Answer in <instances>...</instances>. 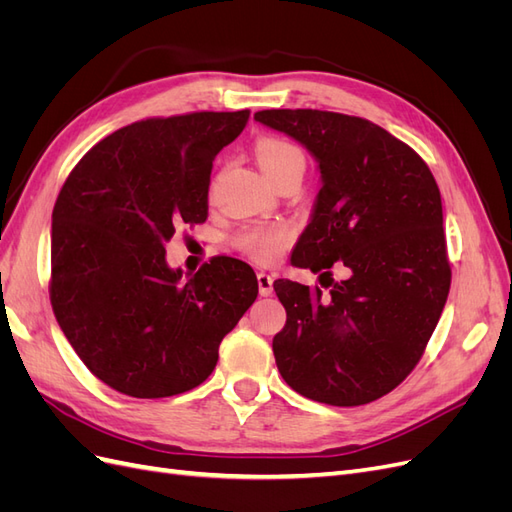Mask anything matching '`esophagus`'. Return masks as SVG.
<instances>
[{
    "instance_id": "esophagus-1",
    "label": "esophagus",
    "mask_w": 512,
    "mask_h": 512,
    "mask_svg": "<svg viewBox=\"0 0 512 512\" xmlns=\"http://www.w3.org/2000/svg\"><path fill=\"white\" fill-rule=\"evenodd\" d=\"M256 277H258V292H260V297H271V292H273V275H269V273H265V271H260Z\"/></svg>"
}]
</instances>
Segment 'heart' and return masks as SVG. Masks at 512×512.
<instances>
[{"label": "heart", "mask_w": 512, "mask_h": 512, "mask_svg": "<svg viewBox=\"0 0 512 512\" xmlns=\"http://www.w3.org/2000/svg\"><path fill=\"white\" fill-rule=\"evenodd\" d=\"M254 153H256V162L262 168V173L267 175V179L275 177L290 162L303 160L299 149L282 141V138H260L254 147ZM290 239H292V230L284 224H275V226L254 228L250 232H245V235H241L239 239V247L245 254H250L260 262H271L282 254V250L290 243Z\"/></svg>", "instance_id": "heart-1"}]
</instances>
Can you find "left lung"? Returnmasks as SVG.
Listing matches in <instances>:
<instances>
[{"instance_id":"1","label":"left lung","mask_w":512,"mask_h":512,"mask_svg":"<svg viewBox=\"0 0 512 512\" xmlns=\"http://www.w3.org/2000/svg\"><path fill=\"white\" fill-rule=\"evenodd\" d=\"M254 119L318 164L320 192L290 262L314 273L342 262L350 271L329 294L273 282L286 307L273 337L277 369L320 404H369L414 369L451 288L438 183L416 151L367 119L312 108Z\"/></svg>"}]
</instances>
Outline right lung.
Wrapping results in <instances>:
<instances>
[{"label": "right lung", "instance_id": "obj_1", "mask_svg": "<svg viewBox=\"0 0 512 512\" xmlns=\"http://www.w3.org/2000/svg\"><path fill=\"white\" fill-rule=\"evenodd\" d=\"M250 111L136 121L106 136L61 188L51 228V303L81 361L141 399L205 382L226 333L258 297L250 265L170 269L175 226L207 220L213 160Z\"/></svg>", "mask_w": 512, "mask_h": 512}]
</instances>
